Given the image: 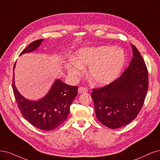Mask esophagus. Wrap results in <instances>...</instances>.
Instances as JSON below:
<instances>
[{"instance_id":"esophagus-1","label":"esophagus","mask_w":160,"mask_h":160,"mask_svg":"<svg viewBox=\"0 0 160 160\" xmlns=\"http://www.w3.org/2000/svg\"><path fill=\"white\" fill-rule=\"evenodd\" d=\"M88 92V89L86 87H80L78 88V93H86Z\"/></svg>"}]
</instances>
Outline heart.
<instances>
[{
  "instance_id": "heart-1",
  "label": "heart",
  "mask_w": 160,
  "mask_h": 160,
  "mask_svg": "<svg viewBox=\"0 0 160 160\" xmlns=\"http://www.w3.org/2000/svg\"><path fill=\"white\" fill-rule=\"evenodd\" d=\"M126 55L120 47L99 46L85 47L75 53L74 60L67 64L68 74L77 78L89 66L91 80L96 85H106L114 81L126 63Z\"/></svg>"
}]
</instances>
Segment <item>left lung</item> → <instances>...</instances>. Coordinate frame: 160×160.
Instances as JSON below:
<instances>
[{"mask_svg":"<svg viewBox=\"0 0 160 160\" xmlns=\"http://www.w3.org/2000/svg\"><path fill=\"white\" fill-rule=\"evenodd\" d=\"M131 46L132 58L119 78L102 88L92 89L91 96L97 119L110 128L127 125L137 117L148 90L146 63L137 47Z\"/></svg>","mask_w":160,"mask_h":160,"instance_id":"8db88e82","label":"left lung"}]
</instances>
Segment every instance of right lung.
<instances>
[{"label":"right lung","instance_id":"add662e5","mask_svg":"<svg viewBox=\"0 0 160 160\" xmlns=\"http://www.w3.org/2000/svg\"><path fill=\"white\" fill-rule=\"evenodd\" d=\"M43 39L35 40L23 49L20 55L36 49ZM14 63L13 70L15 68ZM12 90L21 114L32 125L40 130L51 131L60 126L67 119L70 106L78 94V86H69L57 80L47 96L38 102L23 98L14 85L13 72Z\"/></svg>","mask_w":160,"mask_h":160}]
</instances>
